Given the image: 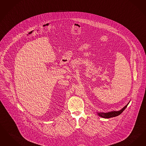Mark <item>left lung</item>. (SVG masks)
Here are the masks:
<instances>
[{"label": "left lung", "instance_id": "obj_1", "mask_svg": "<svg viewBox=\"0 0 146 146\" xmlns=\"http://www.w3.org/2000/svg\"><path fill=\"white\" fill-rule=\"evenodd\" d=\"M129 104V103H128ZM128 104L127 105H125L122 109H121L119 111H113L109 112H107V113H105V112H102V113H98V115L99 116L105 118H111V117H113L117 116L118 115H119L120 114H121V113H122L123 111H124L125 108L127 107V106L128 105Z\"/></svg>", "mask_w": 146, "mask_h": 146}]
</instances>
